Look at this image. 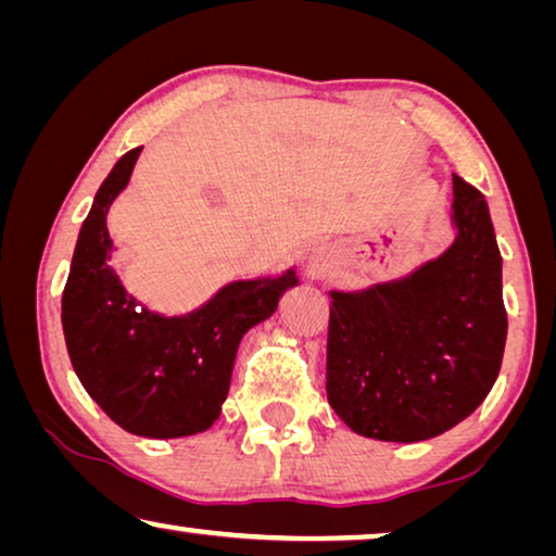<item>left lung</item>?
I'll return each mask as SVG.
<instances>
[{
	"mask_svg": "<svg viewBox=\"0 0 556 556\" xmlns=\"http://www.w3.org/2000/svg\"><path fill=\"white\" fill-rule=\"evenodd\" d=\"M455 242L391 285L331 292L326 395L351 430L435 438L484 401L507 339L502 257L484 195L453 175Z\"/></svg>",
	"mask_w": 556,
	"mask_h": 556,
	"instance_id": "8db88e82",
	"label": "left lung"
}]
</instances>
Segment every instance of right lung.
<instances>
[{
	"label": "right lung",
	"instance_id": "right-lung-1",
	"mask_svg": "<svg viewBox=\"0 0 556 556\" xmlns=\"http://www.w3.org/2000/svg\"><path fill=\"white\" fill-rule=\"evenodd\" d=\"M138 153L123 155L96 192L61 296V324L78 381L105 416L134 435H195L219 416L240 339L275 314L296 275L289 269L279 279L232 281L188 316L165 319L138 309L105 264V215Z\"/></svg>",
	"mask_w": 556,
	"mask_h": 556
}]
</instances>
